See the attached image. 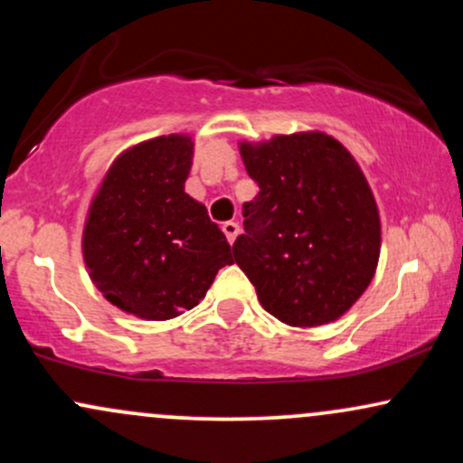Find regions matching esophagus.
<instances>
[{
	"instance_id": "1",
	"label": "esophagus",
	"mask_w": 463,
	"mask_h": 463,
	"mask_svg": "<svg viewBox=\"0 0 463 463\" xmlns=\"http://www.w3.org/2000/svg\"><path fill=\"white\" fill-rule=\"evenodd\" d=\"M222 231H224L228 243H232L237 239L239 231H241V228H239L237 222H224V224H222Z\"/></svg>"
}]
</instances>
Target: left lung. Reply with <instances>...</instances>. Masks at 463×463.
I'll return each mask as SVG.
<instances>
[{
  "instance_id": "obj_1",
  "label": "left lung",
  "mask_w": 463,
  "mask_h": 463,
  "mask_svg": "<svg viewBox=\"0 0 463 463\" xmlns=\"http://www.w3.org/2000/svg\"><path fill=\"white\" fill-rule=\"evenodd\" d=\"M239 150L259 194L243 204L235 263L280 322L337 320L368 289L379 263V209L364 172L324 132L276 135Z\"/></svg>"
}]
</instances>
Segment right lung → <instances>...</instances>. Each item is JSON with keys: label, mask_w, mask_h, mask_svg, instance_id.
Returning a JSON list of instances; mask_svg holds the SVG:
<instances>
[{"label": "right lung", "mask_w": 463, "mask_h": 463, "mask_svg": "<svg viewBox=\"0 0 463 463\" xmlns=\"http://www.w3.org/2000/svg\"><path fill=\"white\" fill-rule=\"evenodd\" d=\"M194 141L156 137L110 165L91 202L82 252L104 298L143 320H172L232 263L224 232L184 194Z\"/></svg>", "instance_id": "add662e5"}]
</instances>
